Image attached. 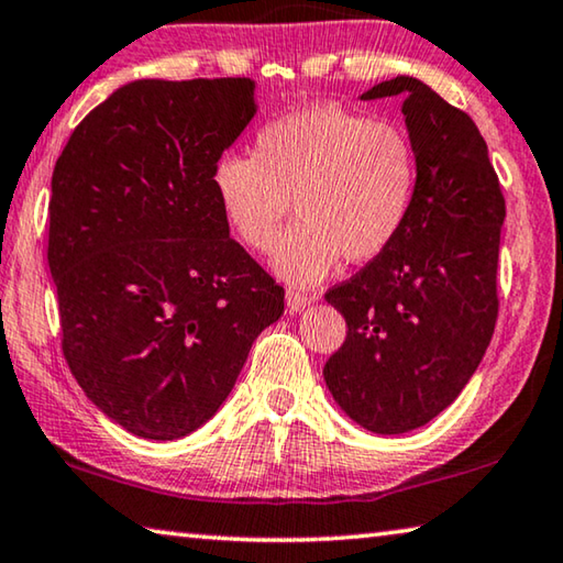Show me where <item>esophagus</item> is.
Segmentation results:
<instances>
[{"mask_svg": "<svg viewBox=\"0 0 563 563\" xmlns=\"http://www.w3.org/2000/svg\"><path fill=\"white\" fill-rule=\"evenodd\" d=\"M285 302H288L290 313H300V310H306L310 306V298L306 296V292L290 288L288 292H285Z\"/></svg>", "mask_w": 563, "mask_h": 563, "instance_id": "1", "label": "esophagus"}]
</instances>
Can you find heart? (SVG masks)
Here are the masks:
<instances>
[{
  "label": "heart",
  "mask_w": 563,
  "mask_h": 563,
  "mask_svg": "<svg viewBox=\"0 0 563 563\" xmlns=\"http://www.w3.org/2000/svg\"><path fill=\"white\" fill-rule=\"evenodd\" d=\"M418 185L416 147L404 130L338 104L283 114L257 132L255 155L228 153L212 190L238 240L265 253L294 200L299 222L278 244L280 278L313 285L345 255L363 263L404 230Z\"/></svg>",
  "instance_id": "heart-1"
}]
</instances>
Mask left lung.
I'll return each mask as SVG.
<instances>
[{"label": "left lung", "instance_id": "left-lung-1", "mask_svg": "<svg viewBox=\"0 0 563 563\" xmlns=\"http://www.w3.org/2000/svg\"><path fill=\"white\" fill-rule=\"evenodd\" d=\"M396 95L418 159L413 208L394 243L325 292L347 323L325 386L347 418L380 435L426 426L476 373L498 316L506 218L474 120L408 75L361 100Z\"/></svg>", "mask_w": 563, "mask_h": 563}]
</instances>
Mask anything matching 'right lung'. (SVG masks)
<instances>
[{"label":"right lung","instance_id":"obj_1","mask_svg":"<svg viewBox=\"0 0 563 563\" xmlns=\"http://www.w3.org/2000/svg\"><path fill=\"white\" fill-rule=\"evenodd\" d=\"M255 82L135 79L77 124L52 173L47 263L62 351L124 431L208 423L285 290L230 238L212 167L255 118Z\"/></svg>","mask_w":563,"mask_h":563}]
</instances>
